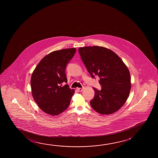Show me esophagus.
<instances>
[{"mask_svg": "<svg viewBox=\"0 0 158 158\" xmlns=\"http://www.w3.org/2000/svg\"><path fill=\"white\" fill-rule=\"evenodd\" d=\"M83 89H84V88H78L77 89V90L79 92H81V91H82L83 90Z\"/></svg>", "mask_w": 158, "mask_h": 158, "instance_id": "esophagus-1", "label": "esophagus"}]
</instances>
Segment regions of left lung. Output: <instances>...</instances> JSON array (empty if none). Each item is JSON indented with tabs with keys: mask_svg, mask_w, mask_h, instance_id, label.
<instances>
[{
	"mask_svg": "<svg viewBox=\"0 0 158 158\" xmlns=\"http://www.w3.org/2000/svg\"><path fill=\"white\" fill-rule=\"evenodd\" d=\"M81 60L93 78L98 75L101 89L93 88L92 108L102 114L118 111L129 96L131 83L129 70L119 56L103 47L88 46L78 49Z\"/></svg>",
	"mask_w": 158,
	"mask_h": 158,
	"instance_id": "1",
	"label": "left lung"
}]
</instances>
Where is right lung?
Wrapping results in <instances>:
<instances>
[{
	"mask_svg": "<svg viewBox=\"0 0 158 158\" xmlns=\"http://www.w3.org/2000/svg\"><path fill=\"white\" fill-rule=\"evenodd\" d=\"M76 48L56 51L42 59L31 76L32 95L43 111L57 116L69 106L75 91L67 84L65 69L72 59Z\"/></svg>",
	"mask_w": 158,
	"mask_h": 158,
	"instance_id": "add662e5",
	"label": "right lung"
}]
</instances>
